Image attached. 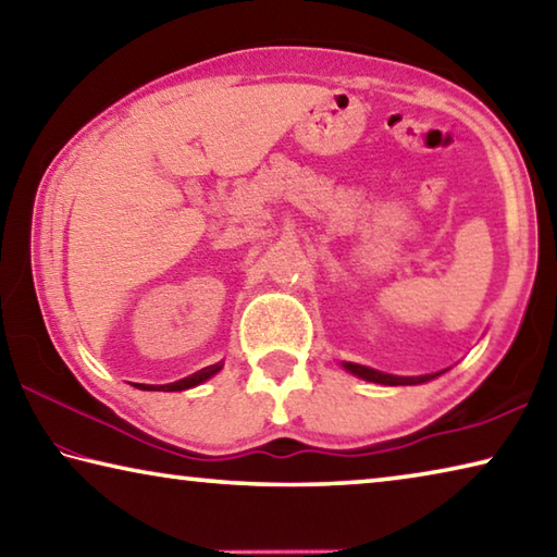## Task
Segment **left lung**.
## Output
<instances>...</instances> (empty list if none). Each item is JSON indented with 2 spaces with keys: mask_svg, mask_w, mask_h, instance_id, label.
<instances>
[{
  "mask_svg": "<svg viewBox=\"0 0 557 557\" xmlns=\"http://www.w3.org/2000/svg\"><path fill=\"white\" fill-rule=\"evenodd\" d=\"M346 371H351L354 375L363 381H373V383H383V385H418V383H425L432 381L435 375L440 373H430V375H418V379H405V375H391V373H381V371H373L369 366H358V363H344Z\"/></svg>",
  "mask_w": 557,
  "mask_h": 557,
  "instance_id": "8db88e82",
  "label": "left lung"
}]
</instances>
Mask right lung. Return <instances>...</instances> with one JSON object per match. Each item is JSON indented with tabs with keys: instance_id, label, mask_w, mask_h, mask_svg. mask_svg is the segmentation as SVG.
<instances>
[{
	"instance_id": "add662e5",
	"label": "right lung",
	"mask_w": 557,
	"mask_h": 557,
	"mask_svg": "<svg viewBox=\"0 0 557 557\" xmlns=\"http://www.w3.org/2000/svg\"><path fill=\"white\" fill-rule=\"evenodd\" d=\"M221 366H223V363L206 366V369L196 371V373H191V375H186V379L176 381V383H166V385H143V383H137V388H145V391H154V388H157V391H186V388H194V385H199V383H203V381H209L213 373L221 371Z\"/></svg>"
}]
</instances>
